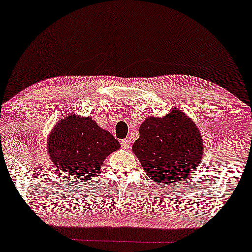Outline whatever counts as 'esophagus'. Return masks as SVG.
<instances>
[{"label":"esophagus","instance_id":"34e87169","mask_svg":"<svg viewBox=\"0 0 252 252\" xmlns=\"http://www.w3.org/2000/svg\"><path fill=\"white\" fill-rule=\"evenodd\" d=\"M130 145H131V141L129 140V139H125V140L121 141V147L123 148V149H129Z\"/></svg>","mask_w":252,"mask_h":252}]
</instances>
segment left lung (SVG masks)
I'll return each mask as SVG.
<instances>
[{"instance_id":"8db88e82","label":"left lung","mask_w":252,"mask_h":252,"mask_svg":"<svg viewBox=\"0 0 252 252\" xmlns=\"http://www.w3.org/2000/svg\"><path fill=\"white\" fill-rule=\"evenodd\" d=\"M132 146L145 173L159 185L184 181L202 160L204 141L195 122L174 109L165 117H148Z\"/></svg>"}]
</instances>
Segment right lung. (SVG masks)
<instances>
[{
    "mask_svg": "<svg viewBox=\"0 0 252 252\" xmlns=\"http://www.w3.org/2000/svg\"><path fill=\"white\" fill-rule=\"evenodd\" d=\"M119 149V141L109 131L92 118L74 113L56 123L47 139L53 165L78 181L96 176L107 156Z\"/></svg>",
    "mask_w": 252,
    "mask_h": 252,
    "instance_id": "add662e5",
    "label": "right lung"
}]
</instances>
